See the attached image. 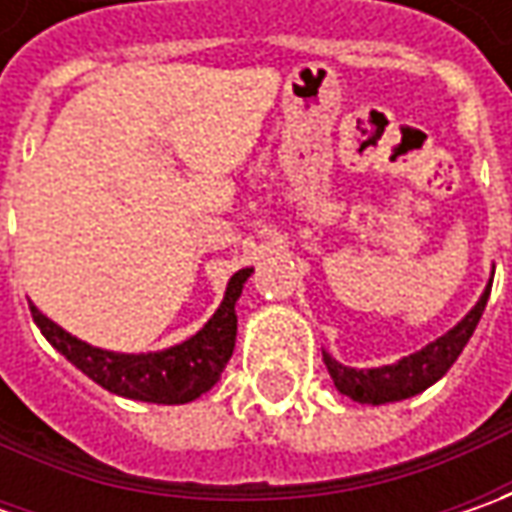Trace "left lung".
<instances>
[{"label": "left lung", "mask_w": 512, "mask_h": 512, "mask_svg": "<svg viewBox=\"0 0 512 512\" xmlns=\"http://www.w3.org/2000/svg\"><path fill=\"white\" fill-rule=\"evenodd\" d=\"M490 296V285L482 293V299L476 307L464 316L453 330H447L436 342L422 347L419 353H410L396 364H384V367H370V370H356V367H344L330 353H322L327 364V373L336 384V390L342 396H350L359 404H387L410 399L416 393L427 390L433 382H439L444 373L453 367L464 350V344L470 342L473 330L482 319L484 305Z\"/></svg>", "instance_id": "8db88e82"}]
</instances>
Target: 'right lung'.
<instances>
[{
	"label": "right lung",
	"instance_id": "add662e5",
	"mask_svg": "<svg viewBox=\"0 0 512 512\" xmlns=\"http://www.w3.org/2000/svg\"><path fill=\"white\" fill-rule=\"evenodd\" d=\"M245 267L230 276L225 299L207 325L187 342L159 350V353H113L70 336L68 330L50 322L39 307L30 305V316L42 336L48 339L70 364H76L88 379L105 390L153 404H185L199 399L219 382L236 344V302L242 296L247 276Z\"/></svg>",
	"mask_w": 512,
	"mask_h": 512
}]
</instances>
